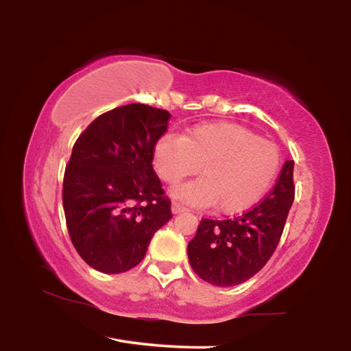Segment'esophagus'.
<instances>
[{"label":"esophagus","mask_w":351,"mask_h":351,"mask_svg":"<svg viewBox=\"0 0 351 351\" xmlns=\"http://www.w3.org/2000/svg\"><path fill=\"white\" fill-rule=\"evenodd\" d=\"M184 210H187V207L184 204L178 203V201H173V203H171V212H173V213H180V212H184Z\"/></svg>","instance_id":"obj_1"}]
</instances>
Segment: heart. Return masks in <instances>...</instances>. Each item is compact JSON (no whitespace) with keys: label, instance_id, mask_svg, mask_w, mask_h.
Here are the masks:
<instances>
[{"label":"heart","instance_id":"1","mask_svg":"<svg viewBox=\"0 0 351 351\" xmlns=\"http://www.w3.org/2000/svg\"><path fill=\"white\" fill-rule=\"evenodd\" d=\"M156 173L176 186L184 178H201L176 189V197L195 206H215L239 213L263 198L280 167L274 142L239 123H201L186 134L162 136L153 152Z\"/></svg>","mask_w":351,"mask_h":351}]
</instances>
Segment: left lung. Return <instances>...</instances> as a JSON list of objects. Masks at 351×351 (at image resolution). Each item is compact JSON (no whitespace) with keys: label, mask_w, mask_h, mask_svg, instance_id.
<instances>
[{"label":"left lung","mask_w":351,"mask_h":351,"mask_svg":"<svg viewBox=\"0 0 351 351\" xmlns=\"http://www.w3.org/2000/svg\"><path fill=\"white\" fill-rule=\"evenodd\" d=\"M293 173L294 161H287L271 192L241 215L201 219L187 246L189 261L199 278L217 287H234L268 263L294 201Z\"/></svg>","instance_id":"8db88e82"}]
</instances>
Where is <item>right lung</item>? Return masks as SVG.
<instances>
[{
	"label": "right lung",
	"mask_w": 351,
	"mask_h": 351,
	"mask_svg": "<svg viewBox=\"0 0 351 351\" xmlns=\"http://www.w3.org/2000/svg\"><path fill=\"white\" fill-rule=\"evenodd\" d=\"M170 112L144 104L100 114L75 141L64 169L69 239L91 268L119 274L139 265L152 237L173 217L153 170Z\"/></svg>",
	"instance_id": "add662e5"
}]
</instances>
